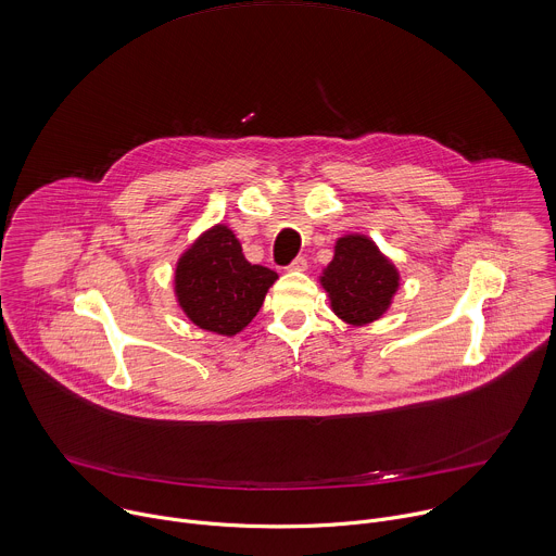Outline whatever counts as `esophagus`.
<instances>
[{
  "label": "esophagus",
  "instance_id": "1",
  "mask_svg": "<svg viewBox=\"0 0 556 556\" xmlns=\"http://www.w3.org/2000/svg\"><path fill=\"white\" fill-rule=\"evenodd\" d=\"M307 268V262H305V257H296L290 266H288V270H296V273H303Z\"/></svg>",
  "mask_w": 556,
  "mask_h": 556
}]
</instances>
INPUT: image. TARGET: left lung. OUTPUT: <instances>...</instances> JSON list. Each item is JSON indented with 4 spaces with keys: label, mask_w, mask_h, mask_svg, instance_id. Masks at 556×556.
Instances as JSON below:
<instances>
[{
    "label": "left lung",
    "mask_w": 556,
    "mask_h": 556,
    "mask_svg": "<svg viewBox=\"0 0 556 556\" xmlns=\"http://www.w3.org/2000/svg\"><path fill=\"white\" fill-rule=\"evenodd\" d=\"M320 286L333 314L359 327L378 320L391 307L400 270L371 238L349 233L336 240L333 260L323 270Z\"/></svg>",
    "instance_id": "8db88e82"
}]
</instances>
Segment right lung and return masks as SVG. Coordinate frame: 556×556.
<instances>
[{
  "mask_svg": "<svg viewBox=\"0 0 556 556\" xmlns=\"http://www.w3.org/2000/svg\"><path fill=\"white\" fill-rule=\"evenodd\" d=\"M277 279L275 270L244 257L227 225H214L178 257L174 294L197 327L236 336L255 318Z\"/></svg>",
  "mask_w": 556,
  "mask_h": 556,
  "instance_id": "right-lung-1",
  "label": "right lung"
}]
</instances>
